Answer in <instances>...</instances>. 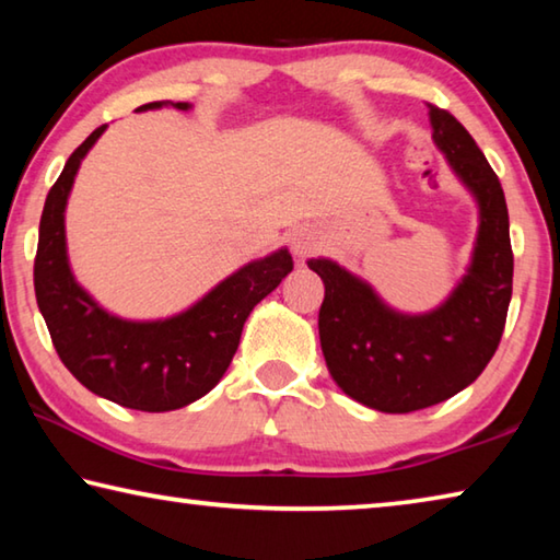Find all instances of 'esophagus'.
<instances>
[{
  "label": "esophagus",
  "instance_id": "obj_1",
  "mask_svg": "<svg viewBox=\"0 0 560 560\" xmlns=\"http://www.w3.org/2000/svg\"><path fill=\"white\" fill-rule=\"evenodd\" d=\"M289 244H291L293 257L303 261L314 257V254L320 249V234L314 230V226H299V230L291 232Z\"/></svg>",
  "mask_w": 560,
  "mask_h": 560
}]
</instances>
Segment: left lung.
I'll list each match as a JSON object with an SVG mask.
<instances>
[{
	"label": "left lung",
	"mask_w": 560,
	"mask_h": 560,
	"mask_svg": "<svg viewBox=\"0 0 560 560\" xmlns=\"http://www.w3.org/2000/svg\"><path fill=\"white\" fill-rule=\"evenodd\" d=\"M432 138L479 202L469 271L440 308L397 314L330 259H311L324 279L320 348L340 390L381 412H415L471 385L497 353L514 281L504 189L485 153L450 110L432 106Z\"/></svg>",
	"instance_id": "left-lung-1"
}]
</instances>
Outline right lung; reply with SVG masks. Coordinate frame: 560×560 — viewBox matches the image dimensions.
<instances>
[{"label": "right lung", "instance_id": "add662e5", "mask_svg": "<svg viewBox=\"0 0 560 560\" xmlns=\"http://www.w3.org/2000/svg\"><path fill=\"white\" fill-rule=\"evenodd\" d=\"M189 103L155 101L138 110ZM106 126L73 150L49 189L34 259L36 303L56 353L91 393L130 410L167 412L200 400L220 383L240 346L246 316L293 269L289 249L252 261L226 277L192 308L165 320L110 316L75 283L66 257L63 212L81 160Z\"/></svg>", "mask_w": 560, "mask_h": 560}]
</instances>
